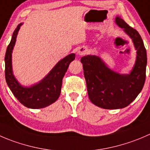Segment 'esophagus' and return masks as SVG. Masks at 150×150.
Returning a JSON list of instances; mask_svg holds the SVG:
<instances>
[{"label":"esophagus","mask_w":150,"mask_h":150,"mask_svg":"<svg viewBox=\"0 0 150 150\" xmlns=\"http://www.w3.org/2000/svg\"><path fill=\"white\" fill-rule=\"evenodd\" d=\"M87 53H88V50H87L86 47H81V48H80L79 50H78L77 54H78L79 56H82V55H84V54H87Z\"/></svg>","instance_id":"obj_1"}]
</instances>
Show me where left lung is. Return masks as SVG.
I'll use <instances>...</instances> for the list:
<instances>
[{"mask_svg": "<svg viewBox=\"0 0 150 150\" xmlns=\"http://www.w3.org/2000/svg\"><path fill=\"white\" fill-rule=\"evenodd\" d=\"M116 24L132 39L136 59L129 74H119L108 67L100 57L87 55L81 58L90 101L105 109H122L136 99L146 79V51L138 31L129 26L120 17Z\"/></svg>", "mask_w": 150, "mask_h": 150, "instance_id": "left-lung-1", "label": "left lung"}]
</instances>
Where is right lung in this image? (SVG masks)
I'll return each mask as SVG.
<instances>
[{"label": "right lung", "mask_w": 150, "mask_h": 150, "mask_svg": "<svg viewBox=\"0 0 150 150\" xmlns=\"http://www.w3.org/2000/svg\"><path fill=\"white\" fill-rule=\"evenodd\" d=\"M23 23H20L13 33L5 55V77L8 87L23 105L30 109H41L54 103L60 95L62 80L75 54H69L58 62L44 79L30 87L23 86L14 76L12 69V52L17 34Z\"/></svg>", "instance_id": "add662e5"}]
</instances>
